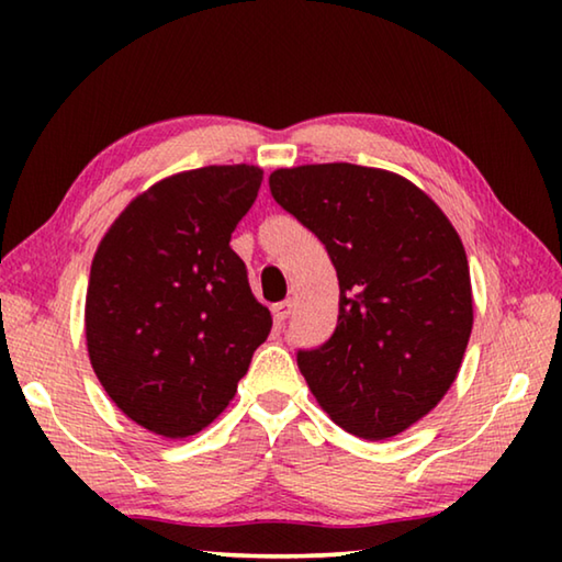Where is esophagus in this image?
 <instances>
[{
    "label": "esophagus",
    "mask_w": 562,
    "mask_h": 562,
    "mask_svg": "<svg viewBox=\"0 0 562 562\" xmlns=\"http://www.w3.org/2000/svg\"><path fill=\"white\" fill-rule=\"evenodd\" d=\"M290 315H292V302H288V300L278 302V304H274V307H272V317H274V322H278V327H282L284 322H288Z\"/></svg>",
    "instance_id": "esophagus-1"
}]
</instances>
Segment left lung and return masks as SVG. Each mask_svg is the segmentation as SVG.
<instances>
[{"label": "left lung", "instance_id": "left-lung-1", "mask_svg": "<svg viewBox=\"0 0 562 562\" xmlns=\"http://www.w3.org/2000/svg\"><path fill=\"white\" fill-rule=\"evenodd\" d=\"M270 190L327 247L339 280L335 335L297 351L300 372L341 429L392 439L461 369L473 327L461 237L422 188L382 168H280Z\"/></svg>", "mask_w": 562, "mask_h": 562}]
</instances>
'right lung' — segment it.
<instances>
[{
    "instance_id": "right-lung-1",
    "label": "right lung",
    "mask_w": 562,
    "mask_h": 562,
    "mask_svg": "<svg viewBox=\"0 0 562 562\" xmlns=\"http://www.w3.org/2000/svg\"><path fill=\"white\" fill-rule=\"evenodd\" d=\"M258 166H205L133 198L99 243L87 290L93 372L131 422L166 439L203 431L233 402L270 335L231 235Z\"/></svg>"
}]
</instances>
